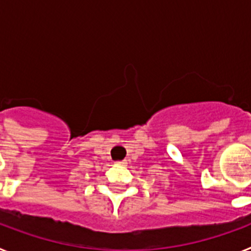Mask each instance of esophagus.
<instances>
[{
    "mask_svg": "<svg viewBox=\"0 0 251 251\" xmlns=\"http://www.w3.org/2000/svg\"><path fill=\"white\" fill-rule=\"evenodd\" d=\"M127 163V161H117L115 162V165H119V166H124Z\"/></svg>",
    "mask_w": 251,
    "mask_h": 251,
    "instance_id": "obj_1",
    "label": "esophagus"
}]
</instances>
